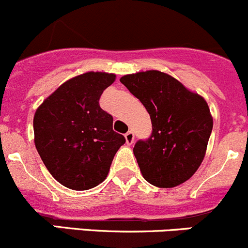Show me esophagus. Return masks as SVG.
Listing matches in <instances>:
<instances>
[{
  "label": "esophagus",
  "mask_w": 248,
  "mask_h": 248,
  "mask_svg": "<svg viewBox=\"0 0 248 248\" xmlns=\"http://www.w3.org/2000/svg\"><path fill=\"white\" fill-rule=\"evenodd\" d=\"M124 138H126V142L128 145H132L134 141V133L132 131H128L126 134H124Z\"/></svg>",
  "instance_id": "obj_1"
}]
</instances>
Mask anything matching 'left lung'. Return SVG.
Returning a JSON list of instances; mask_svg holds the SVG:
<instances>
[{
  "mask_svg": "<svg viewBox=\"0 0 248 248\" xmlns=\"http://www.w3.org/2000/svg\"><path fill=\"white\" fill-rule=\"evenodd\" d=\"M120 81L150 114L151 136L138 140L134 156L151 185L170 188L189 179L204 159L212 131L205 99L158 71L128 74Z\"/></svg>",
  "mask_w": 248,
  "mask_h": 248,
  "instance_id": "8db88e82",
  "label": "left lung"
}]
</instances>
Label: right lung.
<instances>
[{
	"label": "right lung",
	"instance_id": "obj_1",
	"mask_svg": "<svg viewBox=\"0 0 248 248\" xmlns=\"http://www.w3.org/2000/svg\"><path fill=\"white\" fill-rule=\"evenodd\" d=\"M115 74L89 72L63 82L37 109L34 144L55 180L86 191L106 180L115 154L126 142L112 131V116L99 98Z\"/></svg>",
	"mask_w": 248,
	"mask_h": 248
}]
</instances>
